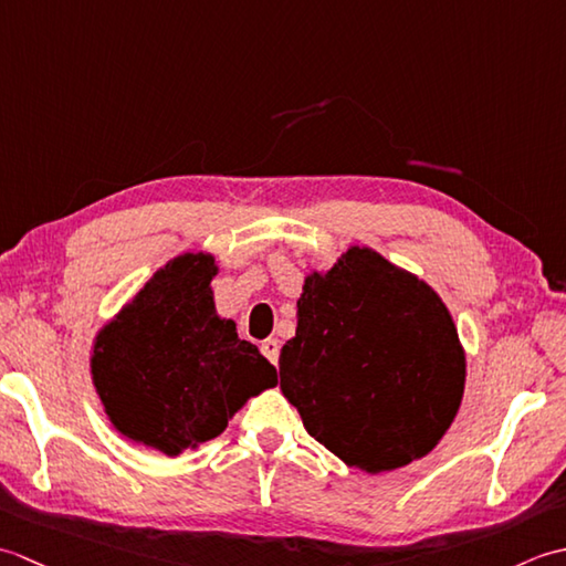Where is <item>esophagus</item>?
Returning <instances> with one entry per match:
<instances>
[{"label":"esophagus","instance_id":"34e87169","mask_svg":"<svg viewBox=\"0 0 566 566\" xmlns=\"http://www.w3.org/2000/svg\"><path fill=\"white\" fill-rule=\"evenodd\" d=\"M260 350H262V355L270 359L272 365H276V359H280V340H274V338H268V340H262V345H260Z\"/></svg>","mask_w":566,"mask_h":566}]
</instances>
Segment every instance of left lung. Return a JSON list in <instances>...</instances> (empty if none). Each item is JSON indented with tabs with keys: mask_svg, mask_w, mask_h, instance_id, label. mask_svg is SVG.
<instances>
[{
	"mask_svg": "<svg viewBox=\"0 0 566 566\" xmlns=\"http://www.w3.org/2000/svg\"><path fill=\"white\" fill-rule=\"evenodd\" d=\"M464 379L450 308L418 274L367 245L306 272L280 389L347 467L381 474L430 454L460 411Z\"/></svg>",
	"mask_w": 566,
	"mask_h": 566,
	"instance_id": "obj_1",
	"label": "left lung"
}]
</instances>
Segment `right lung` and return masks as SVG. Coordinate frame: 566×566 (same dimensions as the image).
I'll return each mask as SVG.
<instances>
[{
    "label": "right lung",
    "mask_w": 566,
    "mask_h": 566,
    "mask_svg": "<svg viewBox=\"0 0 566 566\" xmlns=\"http://www.w3.org/2000/svg\"><path fill=\"white\" fill-rule=\"evenodd\" d=\"M211 252H182L155 272L92 340L90 371L118 436L179 457L219 438L274 367L235 321L219 316Z\"/></svg>",
    "instance_id": "right-lung-1"
}]
</instances>
